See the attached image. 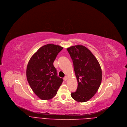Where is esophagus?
Returning a JSON list of instances; mask_svg holds the SVG:
<instances>
[{"label": "esophagus", "mask_w": 127, "mask_h": 127, "mask_svg": "<svg viewBox=\"0 0 127 127\" xmlns=\"http://www.w3.org/2000/svg\"><path fill=\"white\" fill-rule=\"evenodd\" d=\"M64 79L65 81H66V80H67L68 79V77H67V76H65V77H64Z\"/></svg>", "instance_id": "34e87169"}]
</instances>
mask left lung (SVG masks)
I'll use <instances>...</instances> for the list:
<instances>
[{
  "mask_svg": "<svg viewBox=\"0 0 127 127\" xmlns=\"http://www.w3.org/2000/svg\"><path fill=\"white\" fill-rule=\"evenodd\" d=\"M67 50L73 61L78 84L77 90L71 96L77 102H87L95 95L101 85V66L94 55L84 45L72 46Z\"/></svg>",
  "mask_w": 127,
  "mask_h": 127,
  "instance_id": "8db88e82",
  "label": "left lung"
}]
</instances>
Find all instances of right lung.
<instances>
[{
  "label": "right lung",
  "instance_id": "1",
  "mask_svg": "<svg viewBox=\"0 0 127 127\" xmlns=\"http://www.w3.org/2000/svg\"><path fill=\"white\" fill-rule=\"evenodd\" d=\"M63 49L58 45L48 44L40 48L29 60L26 69L28 82L40 99L50 100L57 94L63 79L57 75L53 63Z\"/></svg>",
  "mask_w": 127,
  "mask_h": 127
}]
</instances>
